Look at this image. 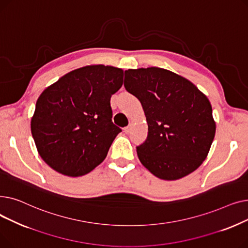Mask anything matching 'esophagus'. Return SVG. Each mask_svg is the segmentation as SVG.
Masks as SVG:
<instances>
[{"mask_svg":"<svg viewBox=\"0 0 248 248\" xmlns=\"http://www.w3.org/2000/svg\"><path fill=\"white\" fill-rule=\"evenodd\" d=\"M132 128H133V124H128V125L124 128V131L125 134H129L132 131Z\"/></svg>","mask_w":248,"mask_h":248,"instance_id":"obj_1","label":"esophagus"}]
</instances>
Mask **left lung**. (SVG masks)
<instances>
[{
	"instance_id": "1",
	"label": "left lung",
	"mask_w": 248,
	"mask_h": 248,
	"mask_svg": "<svg viewBox=\"0 0 248 248\" xmlns=\"http://www.w3.org/2000/svg\"><path fill=\"white\" fill-rule=\"evenodd\" d=\"M124 85L147 117L148 137L137 147L140 163L168 181L196 170L215 136L209 99L186 78L159 67L125 70Z\"/></svg>"
}]
</instances>
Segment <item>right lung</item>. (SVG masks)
<instances>
[{
	"instance_id": "obj_1",
	"label": "right lung",
	"mask_w": 248,
	"mask_h": 248,
	"mask_svg": "<svg viewBox=\"0 0 248 248\" xmlns=\"http://www.w3.org/2000/svg\"><path fill=\"white\" fill-rule=\"evenodd\" d=\"M124 71L104 65L73 70L39 96L31 132L39 155L58 173L82 176L106 159L122 128L113 124L110 97Z\"/></svg>"
}]
</instances>
